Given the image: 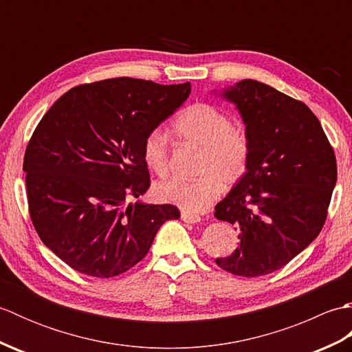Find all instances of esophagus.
Returning <instances> with one entry per match:
<instances>
[{
  "label": "esophagus",
  "instance_id": "1",
  "mask_svg": "<svg viewBox=\"0 0 352 352\" xmlns=\"http://www.w3.org/2000/svg\"><path fill=\"white\" fill-rule=\"evenodd\" d=\"M182 219L188 223H197L201 221L198 214H192V213H186V212H182Z\"/></svg>",
  "mask_w": 352,
  "mask_h": 352
}]
</instances>
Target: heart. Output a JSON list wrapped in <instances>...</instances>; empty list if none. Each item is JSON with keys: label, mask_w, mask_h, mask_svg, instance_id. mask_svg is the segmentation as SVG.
Segmentation results:
<instances>
[{"label": "heart", "mask_w": 352, "mask_h": 352, "mask_svg": "<svg viewBox=\"0 0 352 352\" xmlns=\"http://www.w3.org/2000/svg\"><path fill=\"white\" fill-rule=\"evenodd\" d=\"M177 139L199 149L195 163L197 178H169L155 184L154 195L162 203L180 207L189 213H201L221 190H228L245 177L250 166L251 144L245 130L233 125V119L210 102H195L186 107L174 122ZM146 166L155 174H166L169 148L166 134L153 130L142 145Z\"/></svg>", "instance_id": "obj_1"}]
</instances>
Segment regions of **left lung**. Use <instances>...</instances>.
I'll list each match as a JSON object with an SVG mask.
<instances>
[{
  "label": "left lung",
  "instance_id": "8db88e82",
  "mask_svg": "<svg viewBox=\"0 0 352 352\" xmlns=\"http://www.w3.org/2000/svg\"><path fill=\"white\" fill-rule=\"evenodd\" d=\"M251 144L250 166L214 216L233 223L239 246L216 265L241 276L278 271L322 230L338 164L315 113L257 80L226 87Z\"/></svg>",
  "mask_w": 352,
  "mask_h": 352
}]
</instances>
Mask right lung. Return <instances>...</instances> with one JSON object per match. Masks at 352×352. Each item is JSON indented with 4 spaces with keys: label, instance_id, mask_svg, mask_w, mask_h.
Returning a JSON list of instances; mask_svg holds the SVG:
<instances>
[{
    "label": "right lung",
    "instance_id": "right-lung-1",
    "mask_svg": "<svg viewBox=\"0 0 352 352\" xmlns=\"http://www.w3.org/2000/svg\"><path fill=\"white\" fill-rule=\"evenodd\" d=\"M190 83L130 77L72 87L30 139V218L42 242L76 271L110 278L146 256L157 231L180 218L170 204H126L149 188L148 133L188 100Z\"/></svg>",
    "mask_w": 352,
    "mask_h": 352
}]
</instances>
